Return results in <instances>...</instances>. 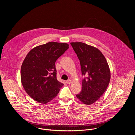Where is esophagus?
Segmentation results:
<instances>
[{
	"instance_id": "34e87169",
	"label": "esophagus",
	"mask_w": 135,
	"mask_h": 135,
	"mask_svg": "<svg viewBox=\"0 0 135 135\" xmlns=\"http://www.w3.org/2000/svg\"><path fill=\"white\" fill-rule=\"evenodd\" d=\"M66 83H67V84H70V83H71V81L70 80H67V81H66Z\"/></svg>"
}]
</instances>
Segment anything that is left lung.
I'll return each mask as SVG.
<instances>
[{
    "instance_id": "left-lung-1",
    "label": "left lung",
    "mask_w": 135,
    "mask_h": 135,
    "mask_svg": "<svg viewBox=\"0 0 135 135\" xmlns=\"http://www.w3.org/2000/svg\"><path fill=\"white\" fill-rule=\"evenodd\" d=\"M70 44L80 60L82 74L86 76L82 80L81 92L76 97L84 104H92L99 99L109 83L108 65L98 49L82 42Z\"/></svg>"
}]
</instances>
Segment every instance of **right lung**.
I'll return each mask as SVG.
<instances>
[{
    "label": "right lung",
    "mask_w": 135,
    "mask_h": 135,
    "mask_svg": "<svg viewBox=\"0 0 135 135\" xmlns=\"http://www.w3.org/2000/svg\"><path fill=\"white\" fill-rule=\"evenodd\" d=\"M69 48L54 42L36 46L27 55L21 69L22 85L35 100L46 104L54 98L64 84L57 81L55 61Z\"/></svg>",
    "instance_id": "add662e5"
}]
</instances>
